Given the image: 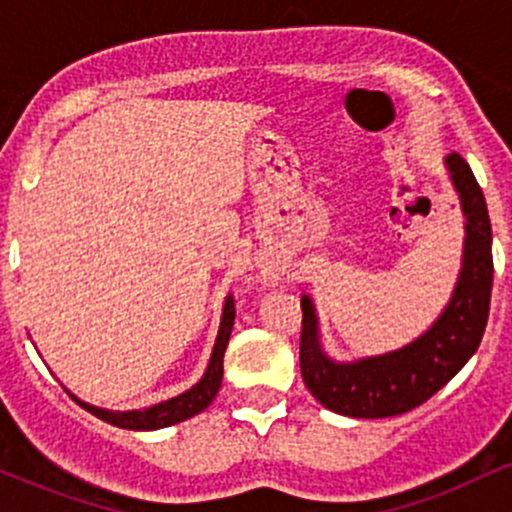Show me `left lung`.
Instances as JSON below:
<instances>
[{
    "instance_id": "1",
    "label": "left lung",
    "mask_w": 512,
    "mask_h": 512,
    "mask_svg": "<svg viewBox=\"0 0 512 512\" xmlns=\"http://www.w3.org/2000/svg\"><path fill=\"white\" fill-rule=\"evenodd\" d=\"M467 216L462 272L448 308L426 334L404 349L334 363L320 349L317 317L308 296L301 298V375L317 402L354 419H385L431 399L479 349L489 320L493 255L491 221L472 168L460 154L445 158Z\"/></svg>"
}]
</instances>
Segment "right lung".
<instances>
[{
    "instance_id": "1",
    "label": "right lung",
    "mask_w": 512,
    "mask_h": 512,
    "mask_svg": "<svg viewBox=\"0 0 512 512\" xmlns=\"http://www.w3.org/2000/svg\"><path fill=\"white\" fill-rule=\"evenodd\" d=\"M233 320H236V303H233V296L226 298V305H223V317H221V330L219 337H216L214 354H211L209 368L204 373V378L192 387V390L182 392V395L168 399V402L154 404V407L142 409V411H105L98 407H91L86 402L81 404L86 411H91L93 416L103 419L105 424H113L117 428H127V431H156V428H166L173 424H180V421L190 419V416L199 414L214 402L216 392L221 387L223 378V354H226L228 339H231Z\"/></svg>"
}]
</instances>
